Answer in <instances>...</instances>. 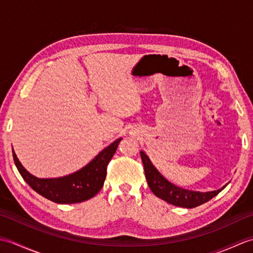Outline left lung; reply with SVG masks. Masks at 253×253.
<instances>
[{"instance_id": "left-lung-1", "label": "left lung", "mask_w": 253, "mask_h": 253, "mask_svg": "<svg viewBox=\"0 0 253 253\" xmlns=\"http://www.w3.org/2000/svg\"><path fill=\"white\" fill-rule=\"evenodd\" d=\"M140 157L142 160L144 174H146V178L150 189H151V191L158 198L162 199V200L176 207L192 209L201 206V204L208 202L213 197L218 195L228 185L226 184L217 190L208 192L185 189V188L176 186L173 182L166 179L152 164L151 160L149 159L144 151H140Z\"/></svg>"}]
</instances>
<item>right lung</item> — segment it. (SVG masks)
Returning <instances> with one entry per match:
<instances>
[{
    "instance_id": "1",
    "label": "right lung",
    "mask_w": 253,
    "mask_h": 253,
    "mask_svg": "<svg viewBox=\"0 0 253 253\" xmlns=\"http://www.w3.org/2000/svg\"><path fill=\"white\" fill-rule=\"evenodd\" d=\"M121 140L122 138L116 139L83 169L56 178H38L30 174L19 162L14 149L13 158L21 177L39 195L60 204L78 203L94 197L103 187L106 166L116 152Z\"/></svg>"
}]
</instances>
